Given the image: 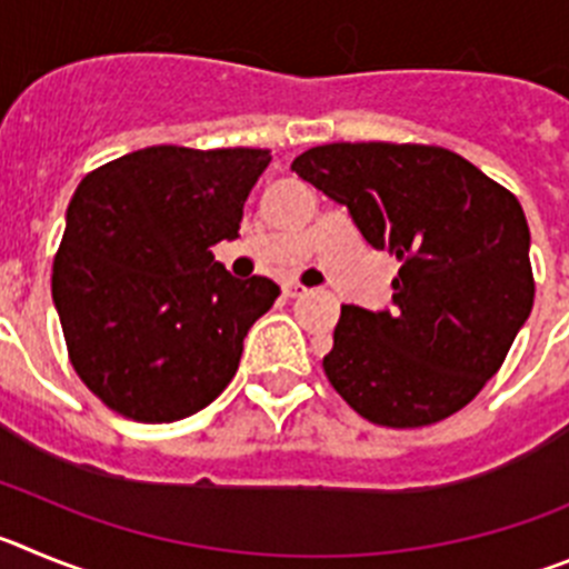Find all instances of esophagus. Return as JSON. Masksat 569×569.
<instances>
[{"label": "esophagus", "mask_w": 569, "mask_h": 569, "mask_svg": "<svg viewBox=\"0 0 569 569\" xmlns=\"http://www.w3.org/2000/svg\"><path fill=\"white\" fill-rule=\"evenodd\" d=\"M306 286L303 283H297V280H289V283H283V295L286 297H300V295H306Z\"/></svg>", "instance_id": "obj_1"}]
</instances>
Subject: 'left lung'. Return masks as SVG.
<instances>
[{"instance_id":"1","label":"left lung","mask_w":569,"mask_h":569,"mask_svg":"<svg viewBox=\"0 0 569 569\" xmlns=\"http://www.w3.org/2000/svg\"><path fill=\"white\" fill-rule=\"evenodd\" d=\"M291 170L346 203L362 238L399 260L391 311L340 309L322 357L331 388L382 428L462 411L533 309L519 198L433 144L340 141L311 147Z\"/></svg>"}]
</instances>
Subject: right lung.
<instances>
[{
	"instance_id": "1",
	"label": "right lung",
	"mask_w": 569,
	"mask_h": 569,
	"mask_svg": "<svg viewBox=\"0 0 569 569\" xmlns=\"http://www.w3.org/2000/svg\"><path fill=\"white\" fill-rule=\"evenodd\" d=\"M269 150L158 144L87 172L53 258V303L79 380L124 419L176 422L232 382L269 278L214 260L238 238Z\"/></svg>"
}]
</instances>
